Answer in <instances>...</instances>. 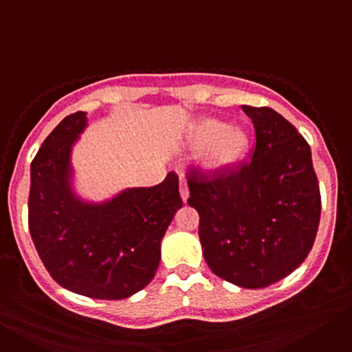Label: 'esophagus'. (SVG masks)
Here are the masks:
<instances>
[{
  "mask_svg": "<svg viewBox=\"0 0 352 352\" xmlns=\"http://www.w3.org/2000/svg\"><path fill=\"white\" fill-rule=\"evenodd\" d=\"M179 195H182L183 203H186V199H188V186H186L185 179H179Z\"/></svg>",
  "mask_w": 352,
  "mask_h": 352,
  "instance_id": "obj_1",
  "label": "esophagus"
}]
</instances>
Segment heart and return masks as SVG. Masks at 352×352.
I'll return each instance as SVG.
<instances>
[{"label": "heart", "mask_w": 352, "mask_h": 352, "mask_svg": "<svg viewBox=\"0 0 352 352\" xmlns=\"http://www.w3.org/2000/svg\"><path fill=\"white\" fill-rule=\"evenodd\" d=\"M183 148L201 151L197 167L204 174H222L247 158L250 138L241 126L227 125L214 118H201L185 132Z\"/></svg>", "instance_id": "heart-1"}]
</instances>
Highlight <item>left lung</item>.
Here are the masks:
<instances>
[{
  "label": "left lung",
  "instance_id": "left-lung-1",
  "mask_svg": "<svg viewBox=\"0 0 352 352\" xmlns=\"http://www.w3.org/2000/svg\"><path fill=\"white\" fill-rule=\"evenodd\" d=\"M256 129L247 164L188 174V204L199 213L203 256L217 276L268 287L307 259L321 219V194L309 142L270 107L241 105Z\"/></svg>",
  "mask_w": 352,
  "mask_h": 352
}]
</instances>
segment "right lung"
<instances>
[{
  "label": "right lung",
  "mask_w": 352,
  "mask_h": 352,
  "mask_svg": "<svg viewBox=\"0 0 352 352\" xmlns=\"http://www.w3.org/2000/svg\"><path fill=\"white\" fill-rule=\"evenodd\" d=\"M86 113L65 118L31 162L30 234L43 266L61 287L96 300H123L153 280L160 241L183 206L178 176L125 188L104 203L74 190L72 148Z\"/></svg>",
  "instance_id": "add662e5"
}]
</instances>
